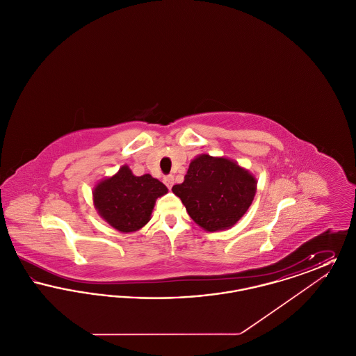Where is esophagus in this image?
Wrapping results in <instances>:
<instances>
[{
  "mask_svg": "<svg viewBox=\"0 0 356 356\" xmlns=\"http://www.w3.org/2000/svg\"><path fill=\"white\" fill-rule=\"evenodd\" d=\"M164 184L165 186H168V188H172V186H173V176H165L164 177Z\"/></svg>",
  "mask_w": 356,
  "mask_h": 356,
  "instance_id": "esophagus-1",
  "label": "esophagus"
}]
</instances>
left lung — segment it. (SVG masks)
I'll list each match as a JSON object with an SVG mask.
<instances>
[{
  "mask_svg": "<svg viewBox=\"0 0 356 356\" xmlns=\"http://www.w3.org/2000/svg\"><path fill=\"white\" fill-rule=\"evenodd\" d=\"M257 180L235 160L208 153L196 156L181 184L173 193L204 231L218 232L234 227L254 202Z\"/></svg>",
  "mask_w": 356,
  "mask_h": 356,
  "instance_id": "obj_1",
  "label": "left lung"
}]
</instances>
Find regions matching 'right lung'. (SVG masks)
I'll use <instances>...</instances> for the list:
<instances>
[{
  "mask_svg": "<svg viewBox=\"0 0 356 356\" xmlns=\"http://www.w3.org/2000/svg\"><path fill=\"white\" fill-rule=\"evenodd\" d=\"M168 188L149 173L135 176L125 164L92 191L93 205L102 220L124 234L136 232L151 220L153 207Z\"/></svg>",
  "mask_w": 356,
  "mask_h": 356,
  "instance_id": "1",
  "label": "right lung"
}]
</instances>
